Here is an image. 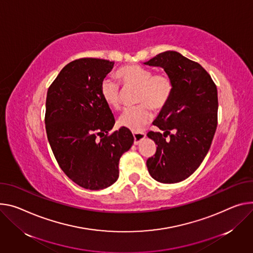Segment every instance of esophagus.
I'll list each match as a JSON object with an SVG mask.
<instances>
[{
	"mask_svg": "<svg viewBox=\"0 0 253 253\" xmlns=\"http://www.w3.org/2000/svg\"><path fill=\"white\" fill-rule=\"evenodd\" d=\"M133 136H134V144L137 145L145 138L146 135L144 132H133Z\"/></svg>",
	"mask_w": 253,
	"mask_h": 253,
	"instance_id": "1",
	"label": "esophagus"
}]
</instances>
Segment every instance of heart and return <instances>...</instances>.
I'll return each instance as SVG.
<instances>
[{"mask_svg": "<svg viewBox=\"0 0 253 253\" xmlns=\"http://www.w3.org/2000/svg\"><path fill=\"white\" fill-rule=\"evenodd\" d=\"M117 79L124 86L136 87V103L141 104L125 110L118 119V124L133 132L139 131L152 117L150 108L158 111L169 103L173 90L171 79L164 73L154 74L151 68L140 65H126L116 73ZM101 97L113 109L121 106L119 86L111 80L101 84Z\"/></svg>", "mask_w": 253, "mask_h": 253, "instance_id": "heart-1", "label": "heart"}]
</instances>
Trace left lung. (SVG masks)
Here are the masks:
<instances>
[{"instance_id": "1", "label": "left lung", "mask_w": 253, "mask_h": 253, "mask_svg": "<svg viewBox=\"0 0 253 253\" xmlns=\"http://www.w3.org/2000/svg\"><path fill=\"white\" fill-rule=\"evenodd\" d=\"M144 64L163 67L173 84L169 103L153 122L164 133H147L157 147L146 166L155 180L179 182L195 172L212 144L218 124L217 86L201 64L176 51L162 52Z\"/></svg>"}]
</instances>
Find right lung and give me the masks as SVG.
I'll return each mask as SVG.
<instances>
[{
	"instance_id": "right-lung-1",
	"label": "right lung",
	"mask_w": 253,
	"mask_h": 253,
	"mask_svg": "<svg viewBox=\"0 0 253 253\" xmlns=\"http://www.w3.org/2000/svg\"><path fill=\"white\" fill-rule=\"evenodd\" d=\"M113 66L106 59H76L47 90L45 128L56 162L77 185L91 191L118 179L120 157L134 141L127 128L109 134L115 119L101 84Z\"/></svg>"
}]
</instances>
